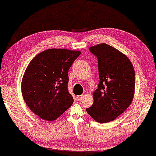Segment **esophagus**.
<instances>
[{
  "instance_id": "obj_1",
  "label": "esophagus",
  "mask_w": 156,
  "mask_h": 156,
  "mask_svg": "<svg viewBox=\"0 0 156 156\" xmlns=\"http://www.w3.org/2000/svg\"><path fill=\"white\" fill-rule=\"evenodd\" d=\"M83 98V95H80V96H76V100H80V99Z\"/></svg>"
}]
</instances>
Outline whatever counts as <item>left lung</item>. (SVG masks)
Returning <instances> with one entry per match:
<instances>
[{
  "label": "left lung",
  "mask_w": 156,
  "mask_h": 156,
  "mask_svg": "<svg viewBox=\"0 0 156 156\" xmlns=\"http://www.w3.org/2000/svg\"><path fill=\"white\" fill-rule=\"evenodd\" d=\"M98 58L99 82L93 93L94 101L86 108L99 123L113 121L129 106L135 92V71L129 58L106 43L90 47Z\"/></svg>",
  "instance_id": "8db88e82"
}]
</instances>
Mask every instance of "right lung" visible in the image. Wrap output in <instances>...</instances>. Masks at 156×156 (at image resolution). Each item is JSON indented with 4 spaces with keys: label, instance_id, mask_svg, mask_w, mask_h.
I'll list each match as a JSON object with an SVG mask.
<instances>
[{
    "label": "right lung",
    "instance_id": "1",
    "mask_svg": "<svg viewBox=\"0 0 156 156\" xmlns=\"http://www.w3.org/2000/svg\"><path fill=\"white\" fill-rule=\"evenodd\" d=\"M80 51L48 49L30 61L22 80L25 103L41 118L53 121L73 103L68 92V70Z\"/></svg>",
    "mask_w": 156,
    "mask_h": 156
}]
</instances>
